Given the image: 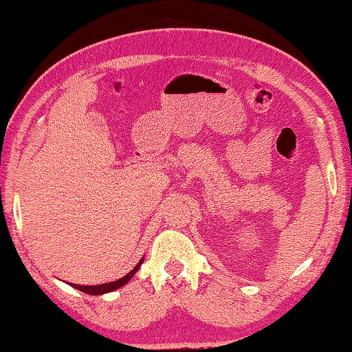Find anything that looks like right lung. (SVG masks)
<instances>
[{"mask_svg":"<svg viewBox=\"0 0 352 352\" xmlns=\"http://www.w3.org/2000/svg\"><path fill=\"white\" fill-rule=\"evenodd\" d=\"M142 263H144V258H140L139 263H138L136 266H134L129 274H126L125 276H122V278L116 280V281L98 284V286H80V284H72V283H71V286H72L74 289L85 292V294H89V295H102V294H109V292H113V290H116V289H119V287H122L124 284L129 283V281L133 278V275L138 272V269L140 267Z\"/></svg>","mask_w":352,"mask_h":352,"instance_id":"obj_1","label":"right lung"}]
</instances>
